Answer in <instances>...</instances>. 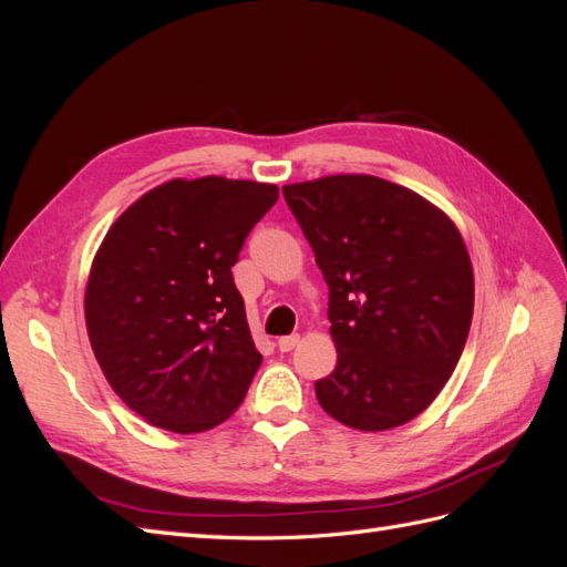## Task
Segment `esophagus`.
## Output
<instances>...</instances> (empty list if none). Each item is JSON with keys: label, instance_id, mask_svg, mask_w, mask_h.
Segmentation results:
<instances>
[{"label": "esophagus", "instance_id": "1", "mask_svg": "<svg viewBox=\"0 0 567 567\" xmlns=\"http://www.w3.org/2000/svg\"><path fill=\"white\" fill-rule=\"evenodd\" d=\"M298 342H300V336H298V333H293V336H284V338H279L277 346H279V350H281V352H290V350H293V348L298 346Z\"/></svg>", "mask_w": 567, "mask_h": 567}]
</instances>
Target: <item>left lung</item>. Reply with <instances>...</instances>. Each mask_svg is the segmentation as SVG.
Segmentation results:
<instances>
[{
  "instance_id": "obj_1",
  "label": "left lung",
  "mask_w": 567,
  "mask_h": 567,
  "mask_svg": "<svg viewBox=\"0 0 567 567\" xmlns=\"http://www.w3.org/2000/svg\"><path fill=\"white\" fill-rule=\"evenodd\" d=\"M329 286L338 364L315 383L326 414L390 431L431 404L466 346L473 267L458 229L409 188L371 175L284 186Z\"/></svg>"
}]
</instances>
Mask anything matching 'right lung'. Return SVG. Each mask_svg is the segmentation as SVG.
<instances>
[{"mask_svg": "<svg viewBox=\"0 0 567 567\" xmlns=\"http://www.w3.org/2000/svg\"><path fill=\"white\" fill-rule=\"evenodd\" d=\"M277 198L274 184L173 179L109 229L84 317L106 381L148 423L200 433L244 402L262 354L231 267Z\"/></svg>", "mask_w": 567, "mask_h": 567, "instance_id": "1", "label": "right lung"}]
</instances>
